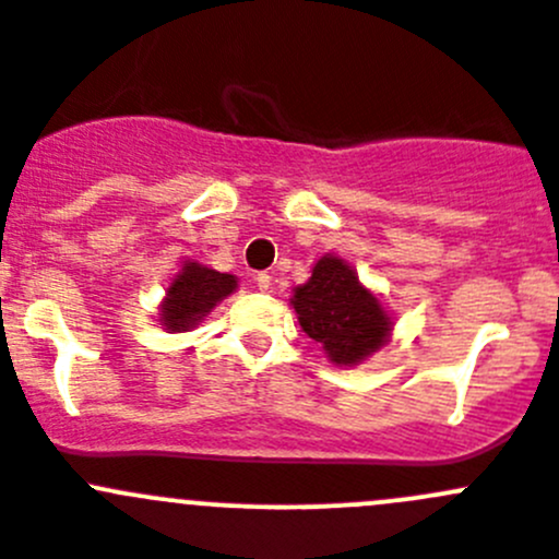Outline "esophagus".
<instances>
[{
	"label": "esophagus",
	"mask_w": 559,
	"mask_h": 559,
	"mask_svg": "<svg viewBox=\"0 0 559 559\" xmlns=\"http://www.w3.org/2000/svg\"><path fill=\"white\" fill-rule=\"evenodd\" d=\"M253 281H255V286H259V289H262V292H267L270 286H273V275H267V273H259Z\"/></svg>",
	"instance_id": "1"
}]
</instances>
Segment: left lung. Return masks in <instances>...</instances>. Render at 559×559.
I'll list each match as a JSON object with an SVG mask.
<instances>
[{
  "mask_svg": "<svg viewBox=\"0 0 559 559\" xmlns=\"http://www.w3.org/2000/svg\"><path fill=\"white\" fill-rule=\"evenodd\" d=\"M292 306L300 328L322 344L333 364L353 367L383 347L391 320L378 297L336 255H322L309 284L297 286Z\"/></svg>",
  "mask_w": 559,
  "mask_h": 559,
  "instance_id": "left-lung-1",
  "label": "left lung"
}]
</instances>
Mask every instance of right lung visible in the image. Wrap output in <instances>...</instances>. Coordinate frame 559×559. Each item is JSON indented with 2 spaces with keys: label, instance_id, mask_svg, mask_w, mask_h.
I'll return each mask as SVG.
<instances>
[{
  "label": "right lung",
  "instance_id": "add662e5",
  "mask_svg": "<svg viewBox=\"0 0 559 559\" xmlns=\"http://www.w3.org/2000/svg\"><path fill=\"white\" fill-rule=\"evenodd\" d=\"M234 289H237L234 275L187 262L162 304V325L168 331H187V328L198 325L201 317H206Z\"/></svg>",
  "mask_w": 559,
  "mask_h": 559
}]
</instances>
